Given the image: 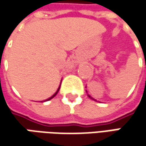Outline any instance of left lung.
Wrapping results in <instances>:
<instances>
[{"label":"left lung","mask_w":146,"mask_h":146,"mask_svg":"<svg viewBox=\"0 0 146 146\" xmlns=\"http://www.w3.org/2000/svg\"><path fill=\"white\" fill-rule=\"evenodd\" d=\"M86 92H87V91H86ZM88 98H91V99H93V100H94V101H96V100H95V99H94V98H92V97H91V96H90V95H88Z\"/></svg>","instance_id":"left-lung-1"}]
</instances>
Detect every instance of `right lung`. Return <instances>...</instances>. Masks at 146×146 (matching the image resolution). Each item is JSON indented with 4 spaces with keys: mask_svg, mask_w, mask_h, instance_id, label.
Returning a JSON list of instances; mask_svg holds the SVG:
<instances>
[{
    "mask_svg": "<svg viewBox=\"0 0 146 146\" xmlns=\"http://www.w3.org/2000/svg\"><path fill=\"white\" fill-rule=\"evenodd\" d=\"M60 86H61V84H60V85H59V87H58V90L56 91V93H54V94H53V96H52V97H50V98H48V99H46V100H44V101H43L42 102H47V101H49V100H51V99H52V98H54V97H55V96L57 95V93H58L59 89H60Z\"/></svg>",
    "mask_w": 146,
    "mask_h": 146,
    "instance_id": "1",
    "label": "right lung"
}]
</instances>
